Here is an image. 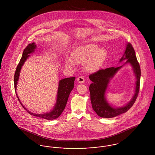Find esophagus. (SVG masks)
<instances>
[{
  "label": "esophagus",
  "instance_id": "esophagus-1",
  "mask_svg": "<svg viewBox=\"0 0 155 155\" xmlns=\"http://www.w3.org/2000/svg\"><path fill=\"white\" fill-rule=\"evenodd\" d=\"M77 81L79 83H84V81H85V79H84V77H82V76H80V77H78L77 78Z\"/></svg>",
  "mask_w": 155,
  "mask_h": 155
}]
</instances>
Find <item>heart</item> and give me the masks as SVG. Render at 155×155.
Listing matches in <instances>:
<instances>
[{"label": "heart", "instance_id": "heart-1", "mask_svg": "<svg viewBox=\"0 0 155 155\" xmlns=\"http://www.w3.org/2000/svg\"><path fill=\"white\" fill-rule=\"evenodd\" d=\"M95 44H89L79 47L73 54L74 60L78 63H84V67L88 71H95L103 64L107 56V51L103 48H98ZM68 66H72L73 63L69 60Z\"/></svg>", "mask_w": 155, "mask_h": 155}]
</instances>
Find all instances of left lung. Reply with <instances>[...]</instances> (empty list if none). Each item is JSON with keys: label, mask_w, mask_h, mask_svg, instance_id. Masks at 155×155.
I'll return each mask as SVG.
<instances>
[{"label": "left lung", "mask_w": 155, "mask_h": 155, "mask_svg": "<svg viewBox=\"0 0 155 155\" xmlns=\"http://www.w3.org/2000/svg\"><path fill=\"white\" fill-rule=\"evenodd\" d=\"M127 59L125 63H129L134 68L136 75V88L135 94L131 101L125 106L120 108H113L106 101L104 94L111 78L122 66L110 67L100 69L89 76L92 83L89 86L91 101L92 108L96 114L103 118H112L127 112L135 103L140 91V66L137 59L134 49L131 44L128 43L124 54L120 61Z\"/></svg>", "instance_id": "1"}]
</instances>
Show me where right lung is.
<instances>
[{
    "mask_svg": "<svg viewBox=\"0 0 155 155\" xmlns=\"http://www.w3.org/2000/svg\"><path fill=\"white\" fill-rule=\"evenodd\" d=\"M36 48V45L33 42L32 44L28 45L25 48L22 53V56L20 59V61L17 65L15 71V76H14V84H15V91H16V86L17 84V81L18 80L21 68L23 64L25 61L30 56L29 54L34 52ZM75 77H70L63 79L59 81V88H58V97H57V102L56 105L53 109L49 113H45V114H34L31 113L30 111L27 110L20 102L18 97L17 95V93L15 92V94L17 96V98L19 102L21 104L23 108L27 110V111L32 116H34L36 117H39L41 118H44L46 120H54L59 117L60 115L62 113L63 111L64 110L66 106L68 98L69 95L74 88V80Z\"/></svg>",
    "mask_w": 155,
    "mask_h": 155,
    "instance_id": "add662e5",
    "label": "right lung"
}]
</instances>
